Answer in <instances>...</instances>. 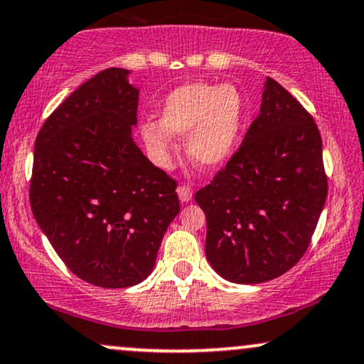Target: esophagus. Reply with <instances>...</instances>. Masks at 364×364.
<instances>
[{"label": "esophagus", "mask_w": 364, "mask_h": 364, "mask_svg": "<svg viewBox=\"0 0 364 364\" xmlns=\"http://www.w3.org/2000/svg\"><path fill=\"white\" fill-rule=\"evenodd\" d=\"M178 196L181 202H190L191 196H193V190L188 185H179L178 186Z\"/></svg>", "instance_id": "34e87169"}]
</instances>
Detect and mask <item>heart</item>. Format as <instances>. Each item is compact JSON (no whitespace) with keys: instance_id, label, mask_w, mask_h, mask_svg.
Segmentation results:
<instances>
[{"instance_id":"heart-1","label":"heart","mask_w":364,"mask_h":364,"mask_svg":"<svg viewBox=\"0 0 364 364\" xmlns=\"http://www.w3.org/2000/svg\"><path fill=\"white\" fill-rule=\"evenodd\" d=\"M246 106L235 85L191 82L166 97L161 123L141 124L145 145L157 161H168L173 135H188L186 150L195 164L215 168L229 159L240 139Z\"/></svg>"}]
</instances>
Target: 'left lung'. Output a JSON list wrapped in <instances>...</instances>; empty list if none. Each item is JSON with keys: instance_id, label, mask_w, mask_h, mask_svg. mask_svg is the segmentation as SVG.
Returning <instances> with one entry per match:
<instances>
[{"instance_id": "8db88e82", "label": "left lung", "mask_w": 364, "mask_h": 364, "mask_svg": "<svg viewBox=\"0 0 364 364\" xmlns=\"http://www.w3.org/2000/svg\"><path fill=\"white\" fill-rule=\"evenodd\" d=\"M327 191L315 119L269 77L245 140L195 193L207 217L210 265L240 284L287 272L311 243Z\"/></svg>"}]
</instances>
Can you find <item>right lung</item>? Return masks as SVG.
I'll return each instance as SVG.
<instances>
[{
    "instance_id": "right-lung-1",
    "label": "right lung",
    "mask_w": 364,
    "mask_h": 364,
    "mask_svg": "<svg viewBox=\"0 0 364 364\" xmlns=\"http://www.w3.org/2000/svg\"><path fill=\"white\" fill-rule=\"evenodd\" d=\"M128 70L107 68L51 112L36 139L28 198L72 272L118 289L147 279L179 212L176 179L132 139L139 90Z\"/></svg>"
}]
</instances>
